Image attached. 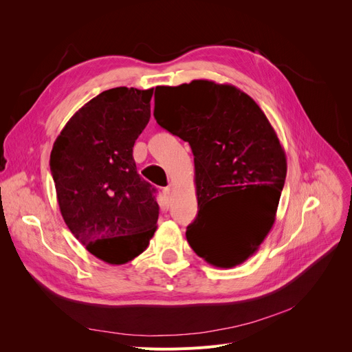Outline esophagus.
<instances>
[{"label": "esophagus", "instance_id": "1", "mask_svg": "<svg viewBox=\"0 0 352 352\" xmlns=\"http://www.w3.org/2000/svg\"><path fill=\"white\" fill-rule=\"evenodd\" d=\"M162 194H164V198H165V201H170V198H171V188L170 187H166V188H164L162 190Z\"/></svg>", "mask_w": 352, "mask_h": 352}]
</instances>
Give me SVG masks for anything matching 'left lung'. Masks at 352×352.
Here are the masks:
<instances>
[{
	"mask_svg": "<svg viewBox=\"0 0 352 352\" xmlns=\"http://www.w3.org/2000/svg\"><path fill=\"white\" fill-rule=\"evenodd\" d=\"M166 111L154 117L194 154L198 215L187 227L194 252L218 268L243 264L274 226L287 158L258 104L230 84L194 80L157 87ZM228 196L230 202H213Z\"/></svg>",
	"mask_w": 352,
	"mask_h": 352,
	"instance_id": "8db88e82",
	"label": "left lung"
}]
</instances>
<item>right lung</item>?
Instances as JSON below:
<instances>
[{
    "instance_id": "obj_1",
    "label": "right lung",
    "mask_w": 352,
    "mask_h": 352,
    "mask_svg": "<svg viewBox=\"0 0 352 352\" xmlns=\"http://www.w3.org/2000/svg\"><path fill=\"white\" fill-rule=\"evenodd\" d=\"M154 88H111L88 101L55 140L50 166L67 227L104 263L121 265L150 244L160 207L137 173L135 140L151 117Z\"/></svg>"
}]
</instances>
